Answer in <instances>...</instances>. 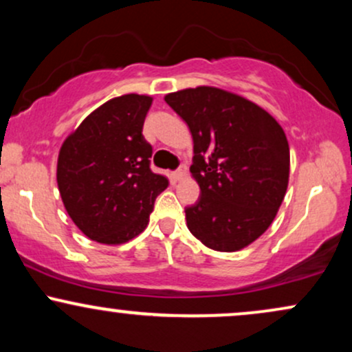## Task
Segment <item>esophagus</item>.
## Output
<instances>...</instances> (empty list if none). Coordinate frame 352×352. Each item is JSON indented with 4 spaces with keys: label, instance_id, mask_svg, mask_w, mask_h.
Wrapping results in <instances>:
<instances>
[{
    "label": "esophagus",
    "instance_id": "obj_1",
    "mask_svg": "<svg viewBox=\"0 0 352 352\" xmlns=\"http://www.w3.org/2000/svg\"><path fill=\"white\" fill-rule=\"evenodd\" d=\"M184 175H185V168H184V167L177 168V170L172 173V177H173V179H175V180H182V179H184Z\"/></svg>",
    "mask_w": 352,
    "mask_h": 352
}]
</instances>
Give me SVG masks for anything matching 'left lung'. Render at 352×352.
<instances>
[{
  "label": "left lung",
  "mask_w": 352,
  "mask_h": 352,
  "mask_svg": "<svg viewBox=\"0 0 352 352\" xmlns=\"http://www.w3.org/2000/svg\"><path fill=\"white\" fill-rule=\"evenodd\" d=\"M165 102L193 137L190 172L200 199L185 208L192 235L217 252L253 243L276 217L289 177V147L268 112L217 87L172 92Z\"/></svg>",
  "instance_id": "1"
}]
</instances>
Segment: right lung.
Instances as JSON below:
<instances>
[{"mask_svg": "<svg viewBox=\"0 0 352 352\" xmlns=\"http://www.w3.org/2000/svg\"><path fill=\"white\" fill-rule=\"evenodd\" d=\"M151 104L139 94L107 100L60 147V199L80 232L99 243H125L144 232L168 185L152 172V145L142 135Z\"/></svg>", "mask_w": 352, "mask_h": 352, "instance_id": "right-lung-1", "label": "right lung"}]
</instances>
